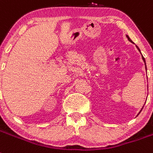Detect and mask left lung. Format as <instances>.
<instances>
[{
  "label": "left lung",
  "mask_w": 153,
  "mask_h": 153,
  "mask_svg": "<svg viewBox=\"0 0 153 153\" xmlns=\"http://www.w3.org/2000/svg\"><path fill=\"white\" fill-rule=\"evenodd\" d=\"M126 36H127L128 40V41H129L130 42H132V43H133V42H132V40H131V39H130V37H129V36H128V35H126ZM136 46H137V45H136ZM137 49H138V50H139V52H140V48H138V46H137ZM142 59H143V60H144V65H145V69H146V71H147V68H146V62H145V60H144V56H142ZM142 109H143V108H141V110H142ZM141 110H140V112H141ZM140 112H139V113H138V115L140 114ZM138 115H137V116H138Z\"/></svg>",
  "instance_id": "left-lung-1"
}]
</instances>
